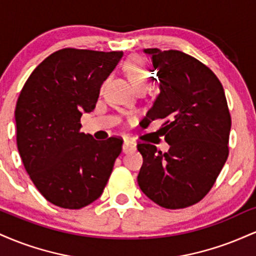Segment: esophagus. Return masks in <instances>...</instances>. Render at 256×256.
<instances>
[{"mask_svg": "<svg viewBox=\"0 0 256 256\" xmlns=\"http://www.w3.org/2000/svg\"><path fill=\"white\" fill-rule=\"evenodd\" d=\"M137 146V143L134 140H131V138H126L124 140V146H122V152H128L131 150H134Z\"/></svg>", "mask_w": 256, "mask_h": 256, "instance_id": "esophagus-1", "label": "esophagus"}]
</instances>
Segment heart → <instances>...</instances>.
Returning <instances> with one entry per match:
<instances>
[{
	"label": "heart",
	"mask_w": 256,
	"mask_h": 256,
	"mask_svg": "<svg viewBox=\"0 0 256 256\" xmlns=\"http://www.w3.org/2000/svg\"><path fill=\"white\" fill-rule=\"evenodd\" d=\"M124 70L134 89H146L152 79V73L148 64L140 56H131L125 61Z\"/></svg>",
	"instance_id": "b5f03b06"
}]
</instances>
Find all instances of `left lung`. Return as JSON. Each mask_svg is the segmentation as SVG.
<instances>
[{"label": "left lung", "instance_id": "8db88e82", "mask_svg": "<svg viewBox=\"0 0 256 256\" xmlns=\"http://www.w3.org/2000/svg\"><path fill=\"white\" fill-rule=\"evenodd\" d=\"M160 82V94L146 113L164 119L167 152L150 143L137 146L143 156L137 180L152 202L189 207L210 192L228 156L231 116L224 88L198 58L179 50L144 49Z\"/></svg>", "mask_w": 256, "mask_h": 256}]
</instances>
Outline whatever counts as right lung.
Wrapping results in <instances>:
<instances>
[{"label": "right lung", "mask_w": 256, "mask_h": 256, "mask_svg": "<svg viewBox=\"0 0 256 256\" xmlns=\"http://www.w3.org/2000/svg\"><path fill=\"white\" fill-rule=\"evenodd\" d=\"M122 52L64 48L31 73L16 107V144L32 183L46 201L79 210L98 200L122 140L100 142L80 132L83 112L95 110L104 80Z\"/></svg>", "instance_id": "add662e5"}]
</instances>
